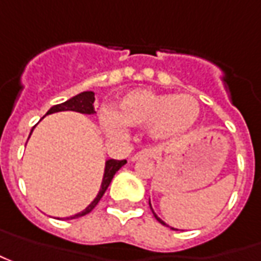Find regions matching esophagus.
Wrapping results in <instances>:
<instances>
[{"label": "esophagus", "instance_id": "34e87169", "mask_svg": "<svg viewBox=\"0 0 261 261\" xmlns=\"http://www.w3.org/2000/svg\"><path fill=\"white\" fill-rule=\"evenodd\" d=\"M153 156V151L152 149H142V151H139L138 153H135L134 156L130 158V161L134 162V161H138V159L141 158H151Z\"/></svg>", "mask_w": 261, "mask_h": 261}]
</instances>
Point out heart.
<instances>
[{"label": "heart", "instance_id": "1", "mask_svg": "<svg viewBox=\"0 0 261 261\" xmlns=\"http://www.w3.org/2000/svg\"><path fill=\"white\" fill-rule=\"evenodd\" d=\"M198 116V102L190 94L132 90L120 99L115 112H103L100 122L110 135L122 134L125 125H148L153 139L174 141L195 126Z\"/></svg>", "mask_w": 261, "mask_h": 261}]
</instances>
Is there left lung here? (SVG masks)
<instances>
[{
  "label": "left lung",
  "mask_w": 261,
  "mask_h": 261,
  "mask_svg": "<svg viewBox=\"0 0 261 261\" xmlns=\"http://www.w3.org/2000/svg\"><path fill=\"white\" fill-rule=\"evenodd\" d=\"M149 207H151V210H152L151 200H149ZM152 213H153V210H152ZM153 217H155V218H156V220H158L159 223H161V224H162V225H167V227H169V225H168L167 223H165V221H162V220H161V218H159V217L156 216V214H155V213H153ZM169 228H171V230H176V228H174V227H169Z\"/></svg>",
  "instance_id": "obj_1"
}]
</instances>
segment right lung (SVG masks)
Returning a JSON list of instances; mask_svg holds the SVG:
<instances>
[{"mask_svg": "<svg viewBox=\"0 0 261 261\" xmlns=\"http://www.w3.org/2000/svg\"><path fill=\"white\" fill-rule=\"evenodd\" d=\"M94 93L93 92H82V93L76 94L73 97H70L69 100L66 102L60 103V105H54L51 106L48 112L45 115H51V113H57V112H66V110H71V112H77V113H83V115H94ZM36 127V126H34ZM34 127L31 129V132L34 130ZM31 135V134H30ZM30 139V136H29ZM126 164V159H122V161H116V159H108L105 162V172H103V178H102V184H100V190L97 192V195L94 197V200L87 205V207L80 211L77 214L74 216L66 217V220H71V218H79V217H83L86 214H89L92 210H93L97 202L100 201V198L103 197V194L106 192L108 187H109L110 181L113 179L115 174L118 172L120 168L123 167Z\"/></svg>", "mask_w": 261, "mask_h": 261, "instance_id": "right-lung-1", "label": "right lung"}]
</instances>
